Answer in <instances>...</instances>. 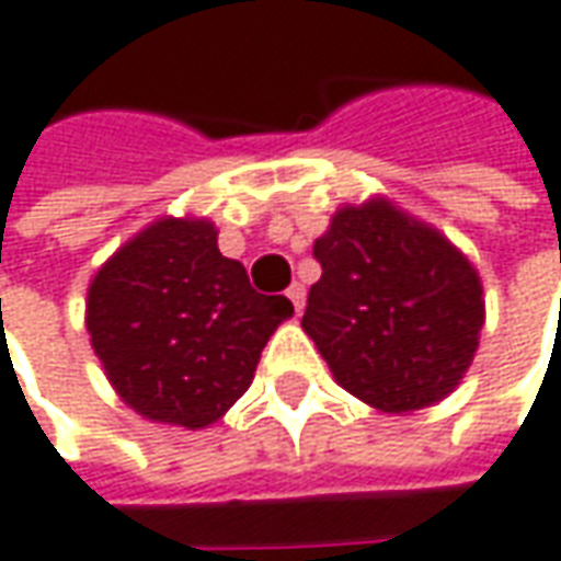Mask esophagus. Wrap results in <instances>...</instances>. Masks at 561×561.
<instances>
[{
	"instance_id": "34e87169",
	"label": "esophagus",
	"mask_w": 561,
	"mask_h": 561,
	"mask_svg": "<svg viewBox=\"0 0 561 561\" xmlns=\"http://www.w3.org/2000/svg\"><path fill=\"white\" fill-rule=\"evenodd\" d=\"M285 295H288V300L295 304V310L300 313V310H304V300H307V291H304V285H300V282H295V285H291V288H288Z\"/></svg>"
}]
</instances>
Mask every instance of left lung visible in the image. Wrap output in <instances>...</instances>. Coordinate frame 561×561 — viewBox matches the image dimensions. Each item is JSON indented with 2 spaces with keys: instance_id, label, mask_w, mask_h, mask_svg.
Masks as SVG:
<instances>
[{
  "instance_id": "left-lung-1",
  "label": "left lung",
  "mask_w": 561,
  "mask_h": 561,
  "mask_svg": "<svg viewBox=\"0 0 561 561\" xmlns=\"http://www.w3.org/2000/svg\"><path fill=\"white\" fill-rule=\"evenodd\" d=\"M304 332L344 391L385 413L450 394L484 325L481 282L440 232L388 202L344 207L317 239Z\"/></svg>"
}]
</instances>
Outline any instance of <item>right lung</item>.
Listing matches in <instances>:
<instances>
[{
    "instance_id": "1",
    "label": "right lung",
    "mask_w": 561,
    "mask_h": 561,
    "mask_svg": "<svg viewBox=\"0 0 561 561\" xmlns=\"http://www.w3.org/2000/svg\"><path fill=\"white\" fill-rule=\"evenodd\" d=\"M295 313L251 288L207 220H161L126 242L89 285L87 329L114 391L146 419L217 422L248 391L261 351Z\"/></svg>"
}]
</instances>
